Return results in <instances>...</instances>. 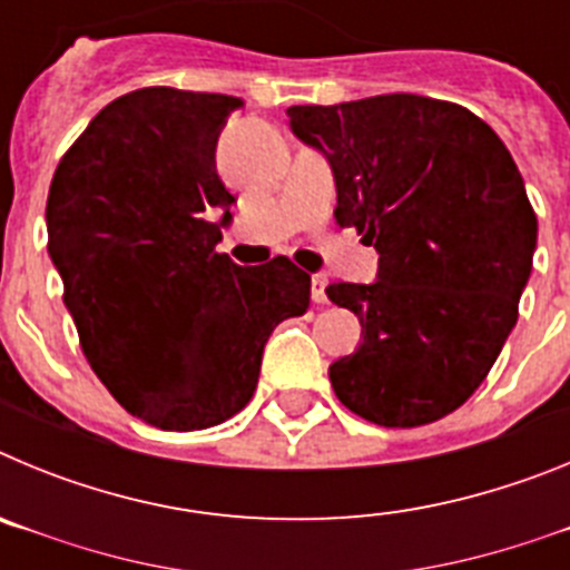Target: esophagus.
Masks as SVG:
<instances>
[{
    "mask_svg": "<svg viewBox=\"0 0 570 570\" xmlns=\"http://www.w3.org/2000/svg\"><path fill=\"white\" fill-rule=\"evenodd\" d=\"M325 285H328V279L322 274H314L311 276V299L316 302V305H325L328 302V294H325Z\"/></svg>",
    "mask_w": 570,
    "mask_h": 570,
    "instance_id": "esophagus-1",
    "label": "esophagus"
}]
</instances>
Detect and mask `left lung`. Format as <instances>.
<instances>
[{
	"label": "left lung",
	"mask_w": 570,
	"mask_h": 570,
	"mask_svg": "<svg viewBox=\"0 0 570 570\" xmlns=\"http://www.w3.org/2000/svg\"><path fill=\"white\" fill-rule=\"evenodd\" d=\"M288 116L328 159L336 223L380 254L374 282L325 288L365 331L328 367L336 396L385 428L442 420L488 376L531 276L537 216L517 163L480 116L416 94Z\"/></svg>",
	"instance_id": "8db88e82"
}]
</instances>
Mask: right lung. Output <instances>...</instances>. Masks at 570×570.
I'll return each mask as SVG.
<instances>
[{
	"mask_svg": "<svg viewBox=\"0 0 570 570\" xmlns=\"http://www.w3.org/2000/svg\"><path fill=\"white\" fill-rule=\"evenodd\" d=\"M239 105L176 88L125 94L50 183L48 254L85 356L128 414L165 431L239 414L271 331L311 305V276L285 256L242 268L216 254L236 203L216 142Z\"/></svg>",
	"mask_w": 570,
	"mask_h": 570,
	"instance_id": "right-lung-1",
	"label": "right lung"
}]
</instances>
